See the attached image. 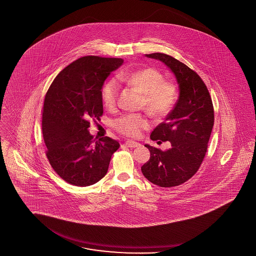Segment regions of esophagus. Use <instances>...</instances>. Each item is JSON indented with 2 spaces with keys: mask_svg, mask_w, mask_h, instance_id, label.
I'll use <instances>...</instances> for the list:
<instances>
[{
  "mask_svg": "<svg viewBox=\"0 0 256 256\" xmlns=\"http://www.w3.org/2000/svg\"><path fill=\"white\" fill-rule=\"evenodd\" d=\"M124 146H126L128 148H137L140 146V144L135 142V141H132V140H128L124 142Z\"/></svg>",
  "mask_w": 256,
  "mask_h": 256,
  "instance_id": "obj_1",
  "label": "esophagus"
}]
</instances>
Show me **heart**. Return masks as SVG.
<instances>
[{
    "mask_svg": "<svg viewBox=\"0 0 256 256\" xmlns=\"http://www.w3.org/2000/svg\"><path fill=\"white\" fill-rule=\"evenodd\" d=\"M117 78L143 94L141 106L154 117H164L174 108L177 100V88L174 82L164 81V75L152 68L121 72ZM120 84L114 78L104 84L101 96L104 104L113 108L118 100ZM150 126V121L141 113L123 114L113 121L118 132L130 137H137Z\"/></svg>",
    "mask_w": 256,
    "mask_h": 256,
    "instance_id": "obj_1",
    "label": "heart"
}]
</instances>
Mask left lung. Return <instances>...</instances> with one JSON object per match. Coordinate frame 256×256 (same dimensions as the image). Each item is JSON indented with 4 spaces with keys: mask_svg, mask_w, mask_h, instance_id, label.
I'll list each match as a JSON object with an SVG mask.
<instances>
[{
    "mask_svg": "<svg viewBox=\"0 0 256 256\" xmlns=\"http://www.w3.org/2000/svg\"><path fill=\"white\" fill-rule=\"evenodd\" d=\"M166 64L179 84L180 95L174 110L150 134L154 141H170L166 150L144 144L150 160L141 168L152 184L172 188L190 179L199 170L214 124L212 97L201 77L182 62L164 53L146 54Z\"/></svg>",
    "mask_w": 256,
    "mask_h": 256,
    "instance_id": "obj_1",
    "label": "left lung"
}]
</instances>
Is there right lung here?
I'll use <instances>...</instances> for the list:
<instances>
[{
	"instance_id": "obj_1",
	"label": "right lung",
	"mask_w": 256,
	"mask_h": 256,
	"mask_svg": "<svg viewBox=\"0 0 256 256\" xmlns=\"http://www.w3.org/2000/svg\"><path fill=\"white\" fill-rule=\"evenodd\" d=\"M120 58L84 56L64 68L46 94L42 130L46 155L54 172L68 184L88 186L108 172L120 144L106 136L93 139L90 120L102 115L101 90Z\"/></svg>"
}]
</instances>
